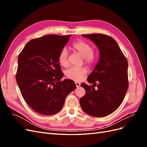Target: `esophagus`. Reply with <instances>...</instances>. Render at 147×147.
<instances>
[{
  "mask_svg": "<svg viewBox=\"0 0 147 147\" xmlns=\"http://www.w3.org/2000/svg\"><path fill=\"white\" fill-rule=\"evenodd\" d=\"M75 84H76L77 88H78L80 86V83L79 82H75Z\"/></svg>",
  "mask_w": 147,
  "mask_h": 147,
  "instance_id": "34e87169",
  "label": "esophagus"
}]
</instances>
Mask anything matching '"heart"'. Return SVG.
<instances>
[{
	"label": "heart",
	"mask_w": 147,
	"mask_h": 147,
	"mask_svg": "<svg viewBox=\"0 0 147 147\" xmlns=\"http://www.w3.org/2000/svg\"><path fill=\"white\" fill-rule=\"evenodd\" d=\"M73 50L83 57L84 63L89 66L94 65L97 61V55L93 51L90 43L82 40H77L72 45ZM68 51L65 47L61 50L58 55L59 63L64 67L68 65ZM88 70L86 67H70L65 72L66 77L75 81H81L86 76Z\"/></svg>",
	"instance_id": "b5f03b06"
}]
</instances>
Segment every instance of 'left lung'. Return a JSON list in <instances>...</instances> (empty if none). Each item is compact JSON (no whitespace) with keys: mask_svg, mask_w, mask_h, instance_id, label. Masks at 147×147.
Instances as JSON below:
<instances>
[{"mask_svg":"<svg viewBox=\"0 0 147 147\" xmlns=\"http://www.w3.org/2000/svg\"><path fill=\"white\" fill-rule=\"evenodd\" d=\"M100 51V59L87 80L82 83L86 94L80 99L84 112L96 117H105L116 110L124 100L129 81L126 57L112 37L102 34H83Z\"/></svg>","mask_w":147,"mask_h":147,"instance_id":"left-lung-1","label":"left lung"}]
</instances>
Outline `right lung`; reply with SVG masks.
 Returning a JSON list of instances; mask_svg holds the SVG:
<instances>
[{"label": "right lung", "mask_w": 147, "mask_h": 147, "mask_svg": "<svg viewBox=\"0 0 147 147\" xmlns=\"http://www.w3.org/2000/svg\"><path fill=\"white\" fill-rule=\"evenodd\" d=\"M70 35H47L31 40L20 53L16 80L23 99L35 112L55 114L66 97L76 88L71 80H61L64 74L58 55Z\"/></svg>", "instance_id": "add662e5"}]
</instances>
